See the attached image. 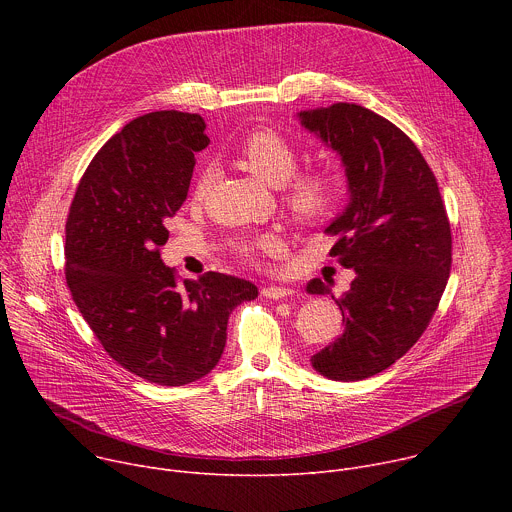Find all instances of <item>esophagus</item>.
Returning <instances> with one entry per match:
<instances>
[{
  "instance_id": "34e87169",
  "label": "esophagus",
  "mask_w": 512,
  "mask_h": 512,
  "mask_svg": "<svg viewBox=\"0 0 512 512\" xmlns=\"http://www.w3.org/2000/svg\"><path fill=\"white\" fill-rule=\"evenodd\" d=\"M263 298H267V300H287L289 296H294L296 291L294 289H289V287H281V285H269V287H263Z\"/></svg>"
}]
</instances>
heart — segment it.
I'll return each instance as SVG.
<instances>
[{
	"label": "heart",
	"instance_id": "heart-1",
	"mask_svg": "<svg viewBox=\"0 0 512 512\" xmlns=\"http://www.w3.org/2000/svg\"><path fill=\"white\" fill-rule=\"evenodd\" d=\"M237 154L241 162L269 186H285V202L304 223H316L328 216L338 204L344 178L334 168L312 170L296 176L300 166V154L296 145L275 129H255L243 137ZM214 168L202 166L194 184V200H202L214 180ZM279 245L275 235H259L237 243L241 257L257 261L263 253L273 251Z\"/></svg>",
	"mask_w": 512,
	"mask_h": 512
}]
</instances>
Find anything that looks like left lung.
<instances>
[{
  "label": "left lung",
  "instance_id": "obj_1",
  "mask_svg": "<svg viewBox=\"0 0 512 512\" xmlns=\"http://www.w3.org/2000/svg\"><path fill=\"white\" fill-rule=\"evenodd\" d=\"M298 119L344 166L350 198L326 231L336 235L330 255L356 273L336 300L344 330L312 367L332 381H362L399 360L437 310L452 267L450 221L431 168L397 125L354 103ZM308 294L330 289L312 279Z\"/></svg>",
  "mask_w": 512,
  "mask_h": 512
}]
</instances>
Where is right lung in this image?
<instances>
[{
    "label": "right lung",
    "instance_id": "add662e5",
    "mask_svg": "<svg viewBox=\"0 0 512 512\" xmlns=\"http://www.w3.org/2000/svg\"><path fill=\"white\" fill-rule=\"evenodd\" d=\"M196 113L154 111L115 133L83 174L66 221V283L83 318L129 373L166 387L206 377L231 312L255 283L204 273L178 283L160 247L210 139Z\"/></svg>",
    "mask_w": 512,
    "mask_h": 512
}]
</instances>
